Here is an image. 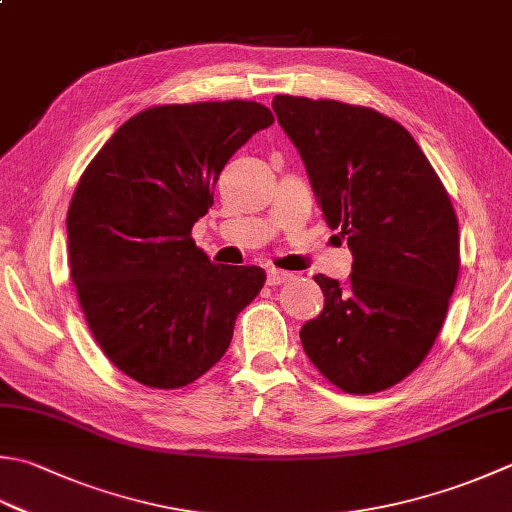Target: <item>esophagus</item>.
Wrapping results in <instances>:
<instances>
[{"instance_id":"34e87169","label":"esophagus","mask_w":512,"mask_h":512,"mask_svg":"<svg viewBox=\"0 0 512 512\" xmlns=\"http://www.w3.org/2000/svg\"><path fill=\"white\" fill-rule=\"evenodd\" d=\"M293 279V273H286V270H277V268H268V284L270 286H282Z\"/></svg>"}]
</instances>
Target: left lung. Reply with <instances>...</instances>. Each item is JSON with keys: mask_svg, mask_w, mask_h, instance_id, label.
<instances>
[{"mask_svg": "<svg viewBox=\"0 0 512 512\" xmlns=\"http://www.w3.org/2000/svg\"><path fill=\"white\" fill-rule=\"evenodd\" d=\"M326 224L353 253L346 284L315 275L324 310L299 330L310 362L350 395L406 379L444 326L459 277L455 208L413 135L375 108L275 95Z\"/></svg>", "mask_w": 512, "mask_h": 512, "instance_id": "1", "label": "left lung"}]
</instances>
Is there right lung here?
<instances>
[{
    "instance_id": "obj_1",
    "label": "right lung",
    "mask_w": 512,
    "mask_h": 512,
    "mask_svg": "<svg viewBox=\"0 0 512 512\" xmlns=\"http://www.w3.org/2000/svg\"><path fill=\"white\" fill-rule=\"evenodd\" d=\"M273 122L244 99L150 106L79 177L66 217L70 279L97 346L135 382L193 384L264 288V268L210 262L190 233L228 159Z\"/></svg>"
}]
</instances>
